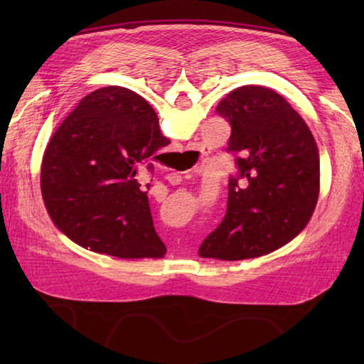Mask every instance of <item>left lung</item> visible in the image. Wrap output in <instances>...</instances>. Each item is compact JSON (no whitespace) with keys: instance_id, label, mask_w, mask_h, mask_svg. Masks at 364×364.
<instances>
[{"instance_id":"obj_1","label":"left lung","mask_w":364,"mask_h":364,"mask_svg":"<svg viewBox=\"0 0 364 364\" xmlns=\"http://www.w3.org/2000/svg\"><path fill=\"white\" fill-rule=\"evenodd\" d=\"M237 152L220 226L200 244L202 258L236 262L278 250L304 231L319 194V151L305 120L284 97L247 85L218 102Z\"/></svg>"}]
</instances>
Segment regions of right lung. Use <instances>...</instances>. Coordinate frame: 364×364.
<instances>
[{
	"label": "right lung",
	"mask_w": 364,
	"mask_h": 364,
	"mask_svg": "<svg viewBox=\"0 0 364 364\" xmlns=\"http://www.w3.org/2000/svg\"><path fill=\"white\" fill-rule=\"evenodd\" d=\"M170 141L151 104L122 86L85 96L49 139L41 196L49 218L73 242L119 258H162L138 170ZM147 167L152 168L151 165Z\"/></svg>",
	"instance_id": "obj_1"
}]
</instances>
